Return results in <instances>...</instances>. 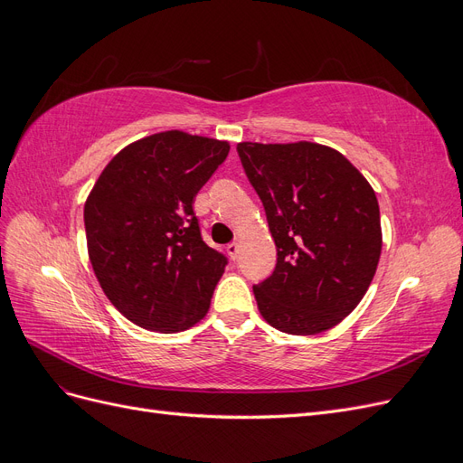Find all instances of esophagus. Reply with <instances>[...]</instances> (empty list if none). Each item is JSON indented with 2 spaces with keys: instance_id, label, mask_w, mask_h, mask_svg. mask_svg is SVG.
Wrapping results in <instances>:
<instances>
[{
  "instance_id": "obj_1",
  "label": "esophagus",
  "mask_w": 463,
  "mask_h": 463,
  "mask_svg": "<svg viewBox=\"0 0 463 463\" xmlns=\"http://www.w3.org/2000/svg\"><path fill=\"white\" fill-rule=\"evenodd\" d=\"M226 253H228V257H230L232 260H235L237 257H240V245H237V243L226 245Z\"/></svg>"
}]
</instances>
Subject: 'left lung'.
Here are the masks:
<instances>
[{"mask_svg": "<svg viewBox=\"0 0 463 463\" xmlns=\"http://www.w3.org/2000/svg\"><path fill=\"white\" fill-rule=\"evenodd\" d=\"M237 152L278 250L272 276L253 286L262 318L296 335L340 325L367 293L383 250L371 184L326 145L240 143Z\"/></svg>", "mask_w": 463, "mask_h": 463, "instance_id": "obj_1", "label": "left lung"}]
</instances>
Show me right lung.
<instances>
[{
  "label": "right lung",
  "mask_w": 463,
  "mask_h": 463,
  "mask_svg": "<svg viewBox=\"0 0 463 463\" xmlns=\"http://www.w3.org/2000/svg\"><path fill=\"white\" fill-rule=\"evenodd\" d=\"M228 152L218 138L154 133L121 148L89 193L92 270L137 326L174 334L208 313L226 257L203 241L193 203Z\"/></svg>",
  "instance_id": "1"
}]
</instances>
